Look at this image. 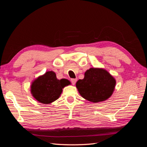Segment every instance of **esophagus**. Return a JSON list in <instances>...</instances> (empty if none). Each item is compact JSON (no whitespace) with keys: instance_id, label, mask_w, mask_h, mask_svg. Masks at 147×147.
<instances>
[{"instance_id":"esophagus-1","label":"esophagus","mask_w":147,"mask_h":147,"mask_svg":"<svg viewBox=\"0 0 147 147\" xmlns=\"http://www.w3.org/2000/svg\"><path fill=\"white\" fill-rule=\"evenodd\" d=\"M77 78H72V79H71V82H72V84H74V85L75 84V83L77 82Z\"/></svg>"}]
</instances>
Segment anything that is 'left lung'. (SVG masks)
Returning a JSON list of instances; mask_svg holds the SVG:
<instances>
[{
  "label": "left lung",
  "instance_id": "8db88e82",
  "mask_svg": "<svg viewBox=\"0 0 147 147\" xmlns=\"http://www.w3.org/2000/svg\"><path fill=\"white\" fill-rule=\"evenodd\" d=\"M115 84V78L106 70L90 68L84 73V78L78 80L76 87L84 99L97 103L112 95Z\"/></svg>",
  "mask_w": 147,
  "mask_h": 147
}]
</instances>
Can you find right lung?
Here are the masks:
<instances>
[{
	"instance_id": "1",
	"label": "right lung",
	"mask_w": 147,
	"mask_h": 147,
	"mask_svg": "<svg viewBox=\"0 0 147 147\" xmlns=\"http://www.w3.org/2000/svg\"><path fill=\"white\" fill-rule=\"evenodd\" d=\"M70 84L68 80H58L54 72L48 71L32 82L30 92L39 102L49 104L58 99L63 92V89Z\"/></svg>"
}]
</instances>
